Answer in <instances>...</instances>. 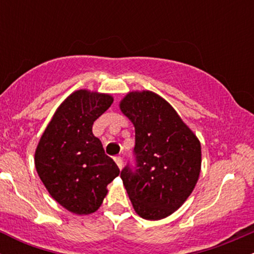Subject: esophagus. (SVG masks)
Masks as SVG:
<instances>
[{
    "label": "esophagus",
    "mask_w": 254,
    "mask_h": 254,
    "mask_svg": "<svg viewBox=\"0 0 254 254\" xmlns=\"http://www.w3.org/2000/svg\"><path fill=\"white\" fill-rule=\"evenodd\" d=\"M115 161H116V164H117L118 167L122 170V167H123V159H122V156H116Z\"/></svg>",
    "instance_id": "34e87169"
}]
</instances>
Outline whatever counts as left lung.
Here are the masks:
<instances>
[{
	"mask_svg": "<svg viewBox=\"0 0 254 254\" xmlns=\"http://www.w3.org/2000/svg\"><path fill=\"white\" fill-rule=\"evenodd\" d=\"M121 110L135 125L133 165L127 162L121 178L137 214L161 220L194 189L200 143L176 110L155 93H129Z\"/></svg>",
	"mask_w": 254,
	"mask_h": 254,
	"instance_id": "obj_1",
	"label": "left lung"
}]
</instances>
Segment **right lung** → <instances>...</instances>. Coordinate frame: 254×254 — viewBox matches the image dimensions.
<instances>
[{
  "label": "right lung",
  "mask_w": 254,
  "mask_h": 254,
  "mask_svg": "<svg viewBox=\"0 0 254 254\" xmlns=\"http://www.w3.org/2000/svg\"><path fill=\"white\" fill-rule=\"evenodd\" d=\"M111 95L77 90L58 107L36 150V168L49 193L77 215L98 210L106 186L118 177L92 127L111 106Z\"/></svg>",
  "instance_id": "add662e5"
}]
</instances>
